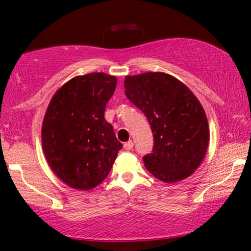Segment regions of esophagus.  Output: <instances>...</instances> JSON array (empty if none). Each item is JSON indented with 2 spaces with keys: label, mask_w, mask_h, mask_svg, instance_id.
I'll use <instances>...</instances> for the list:
<instances>
[{
  "label": "esophagus",
  "mask_w": 251,
  "mask_h": 251,
  "mask_svg": "<svg viewBox=\"0 0 251 251\" xmlns=\"http://www.w3.org/2000/svg\"><path fill=\"white\" fill-rule=\"evenodd\" d=\"M133 147H134L133 141H128V142H126L124 144V148H125V150H127V151H130Z\"/></svg>",
  "instance_id": "esophagus-1"
}]
</instances>
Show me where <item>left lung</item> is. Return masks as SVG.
Returning a JSON list of instances; mask_svg holds the SVG:
<instances>
[{
	"label": "left lung",
	"instance_id": "8db88e82",
	"mask_svg": "<svg viewBox=\"0 0 251 251\" xmlns=\"http://www.w3.org/2000/svg\"><path fill=\"white\" fill-rule=\"evenodd\" d=\"M125 94L145 114L154 136L147 171L164 182L185 179L199 167L209 143V126L194 93L161 72L126 76Z\"/></svg>",
	"mask_w": 251,
	"mask_h": 251
}]
</instances>
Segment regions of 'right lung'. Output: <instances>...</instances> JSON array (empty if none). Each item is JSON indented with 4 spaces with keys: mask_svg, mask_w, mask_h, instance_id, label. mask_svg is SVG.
Masks as SVG:
<instances>
[{
    "mask_svg": "<svg viewBox=\"0 0 251 251\" xmlns=\"http://www.w3.org/2000/svg\"><path fill=\"white\" fill-rule=\"evenodd\" d=\"M117 79L105 73L75 76L55 93L42 125L50 167L67 186L90 190L112 169L122 143L104 117Z\"/></svg>",
    "mask_w": 251,
    "mask_h": 251,
    "instance_id": "obj_1",
    "label": "right lung"
}]
</instances>
